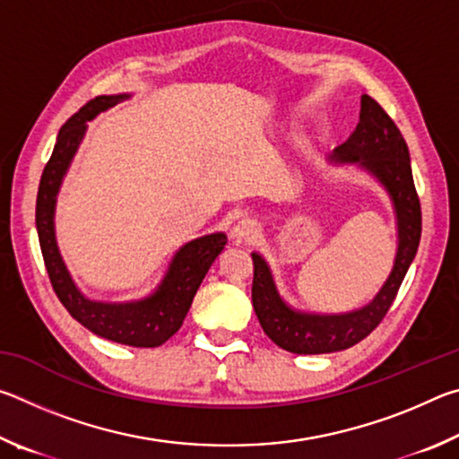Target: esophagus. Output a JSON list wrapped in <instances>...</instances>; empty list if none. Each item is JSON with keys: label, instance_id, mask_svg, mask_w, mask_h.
<instances>
[{"label": "esophagus", "instance_id": "obj_1", "mask_svg": "<svg viewBox=\"0 0 459 459\" xmlns=\"http://www.w3.org/2000/svg\"><path fill=\"white\" fill-rule=\"evenodd\" d=\"M255 230H257V227H255V222H251V221H243V222H240L238 227L235 229V232H237L238 237H247V238L251 237Z\"/></svg>", "mask_w": 459, "mask_h": 459}]
</instances>
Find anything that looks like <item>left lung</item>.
<instances>
[{
    "label": "left lung",
    "instance_id": "8db88e82",
    "mask_svg": "<svg viewBox=\"0 0 459 459\" xmlns=\"http://www.w3.org/2000/svg\"><path fill=\"white\" fill-rule=\"evenodd\" d=\"M333 160L368 169L391 194L399 224L397 259L383 290L368 306L351 314L316 316L287 307L275 290L267 263L259 253H253L255 314L263 332L279 348L293 354L338 352L367 338L393 306L421 240V202L411 172L409 147L394 121L372 97H360V123L351 137L336 147Z\"/></svg>",
    "mask_w": 459,
    "mask_h": 459
}]
</instances>
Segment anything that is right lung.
I'll return each mask as SVG.
<instances>
[{
	"mask_svg": "<svg viewBox=\"0 0 459 459\" xmlns=\"http://www.w3.org/2000/svg\"><path fill=\"white\" fill-rule=\"evenodd\" d=\"M123 99H127V95L91 99L60 127L56 145H54L48 164L42 172L40 186H38L36 229L52 290L58 295L62 306L68 309V314L100 338L135 348H155L180 330L202 279L227 245V235L214 232V235H206L184 245L176 253L158 291L150 298L129 301V304H103V301L84 298L68 275L65 263L60 259L56 238H54L56 194L62 176H65L84 135V129H87V121L105 108L117 105Z\"/></svg>",
	"mask_w": 459,
	"mask_h": 459,
	"instance_id": "obj_1",
	"label": "right lung"
}]
</instances>
